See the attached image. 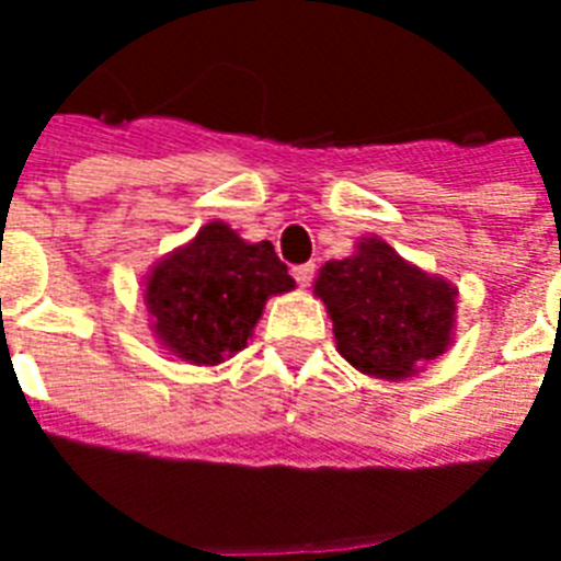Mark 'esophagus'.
<instances>
[{
  "label": "esophagus",
  "mask_w": 561,
  "mask_h": 561,
  "mask_svg": "<svg viewBox=\"0 0 561 561\" xmlns=\"http://www.w3.org/2000/svg\"><path fill=\"white\" fill-rule=\"evenodd\" d=\"M294 279L299 282V285H302V288H308V285H311V279H314V273H317V264L314 262H306V264H297V267H294Z\"/></svg>",
  "instance_id": "34e87169"
}]
</instances>
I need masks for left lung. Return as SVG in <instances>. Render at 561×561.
I'll use <instances>...</instances> for the list:
<instances>
[{"label": "left lung", "instance_id": "8db88e82", "mask_svg": "<svg viewBox=\"0 0 561 561\" xmlns=\"http://www.w3.org/2000/svg\"><path fill=\"white\" fill-rule=\"evenodd\" d=\"M314 294L332 314L337 352L375 378H408L451 343L457 290L378 238H364L358 253L325 264Z\"/></svg>", "mask_w": 561, "mask_h": 561}]
</instances>
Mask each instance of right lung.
I'll return each instance as SVG.
<instances>
[{
    "mask_svg": "<svg viewBox=\"0 0 561 561\" xmlns=\"http://www.w3.org/2000/svg\"><path fill=\"white\" fill-rule=\"evenodd\" d=\"M294 288L271 241L247 244L206 224L148 276L145 302L160 341L192 364H220L247 346L267 297Z\"/></svg>",
    "mask_w": 561,
    "mask_h": 561,
    "instance_id": "1",
    "label": "right lung"
}]
</instances>
